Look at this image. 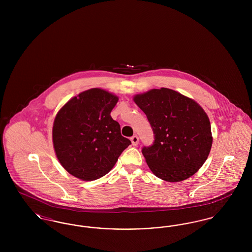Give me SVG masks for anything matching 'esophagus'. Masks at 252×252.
<instances>
[{
    "label": "esophagus",
    "instance_id": "34e87169",
    "mask_svg": "<svg viewBox=\"0 0 252 252\" xmlns=\"http://www.w3.org/2000/svg\"><path fill=\"white\" fill-rule=\"evenodd\" d=\"M130 140H131V143L134 146H136V145H138L139 144V137L137 136V135H134V136H132L131 138H130Z\"/></svg>",
    "mask_w": 252,
    "mask_h": 252
}]
</instances>
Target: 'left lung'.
<instances>
[{
	"mask_svg": "<svg viewBox=\"0 0 252 252\" xmlns=\"http://www.w3.org/2000/svg\"><path fill=\"white\" fill-rule=\"evenodd\" d=\"M154 133V142L142 153L160 180L178 182L195 174L212 148L210 120L195 101L161 88L134 97Z\"/></svg>",
	"mask_w": 252,
	"mask_h": 252,
	"instance_id": "left-lung-1",
	"label": "left lung"
}]
</instances>
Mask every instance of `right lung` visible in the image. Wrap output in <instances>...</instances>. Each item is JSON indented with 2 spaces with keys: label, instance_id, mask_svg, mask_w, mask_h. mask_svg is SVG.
Instances as JSON below:
<instances>
[{
  "label": "right lung",
  "instance_id": "add662e5",
  "mask_svg": "<svg viewBox=\"0 0 252 252\" xmlns=\"http://www.w3.org/2000/svg\"><path fill=\"white\" fill-rule=\"evenodd\" d=\"M118 97L91 89L67 102L56 116L53 143L61 165L82 180L108 174L131 142L121 134L110 112Z\"/></svg>",
  "mask_w": 252,
  "mask_h": 252
}]
</instances>
